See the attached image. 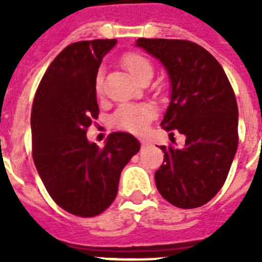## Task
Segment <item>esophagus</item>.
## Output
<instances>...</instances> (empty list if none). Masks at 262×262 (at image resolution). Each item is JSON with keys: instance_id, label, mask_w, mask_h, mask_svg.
<instances>
[{"instance_id": "34e87169", "label": "esophagus", "mask_w": 262, "mask_h": 262, "mask_svg": "<svg viewBox=\"0 0 262 262\" xmlns=\"http://www.w3.org/2000/svg\"><path fill=\"white\" fill-rule=\"evenodd\" d=\"M140 143H141V145H143V147H145V145H148V144H149V141H148L147 139H140Z\"/></svg>"}]
</instances>
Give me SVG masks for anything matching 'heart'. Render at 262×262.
Segmentation results:
<instances>
[{
	"label": "heart",
	"instance_id": "b5f03b06",
	"mask_svg": "<svg viewBox=\"0 0 262 262\" xmlns=\"http://www.w3.org/2000/svg\"><path fill=\"white\" fill-rule=\"evenodd\" d=\"M122 65L125 67L132 77L141 83L144 79L152 77L154 67L144 55L137 53H127L122 57ZM96 94L100 95L103 91V77L99 72L95 81ZM154 108L147 104H123L115 111L113 117V122L117 127L132 133H141L147 129V126L154 118Z\"/></svg>",
	"mask_w": 262,
	"mask_h": 262
}]
</instances>
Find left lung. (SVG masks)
I'll use <instances>...</instances> for the list:
<instances>
[{"mask_svg": "<svg viewBox=\"0 0 262 262\" xmlns=\"http://www.w3.org/2000/svg\"><path fill=\"white\" fill-rule=\"evenodd\" d=\"M136 46L159 59L170 79V104L160 125L186 137L183 148L160 147L164 163L155 172L156 187L175 207H201L222 189L238 148L231 84L215 57L193 42L140 38Z\"/></svg>", "mask_w": 262, "mask_h": 262, "instance_id": "obj_1", "label": "left lung"}]
</instances>
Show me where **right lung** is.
<instances>
[{
	"label": "right lung",
	"mask_w": 262,
	"mask_h": 262,
	"mask_svg": "<svg viewBox=\"0 0 262 262\" xmlns=\"http://www.w3.org/2000/svg\"><path fill=\"white\" fill-rule=\"evenodd\" d=\"M117 39L65 47L47 68L31 113L32 158L51 199L72 215L91 217L114 201L122 168L140 151L139 140L114 132L99 148L87 139L98 118L95 81Z\"/></svg>",
	"instance_id": "right-lung-1"
}]
</instances>
